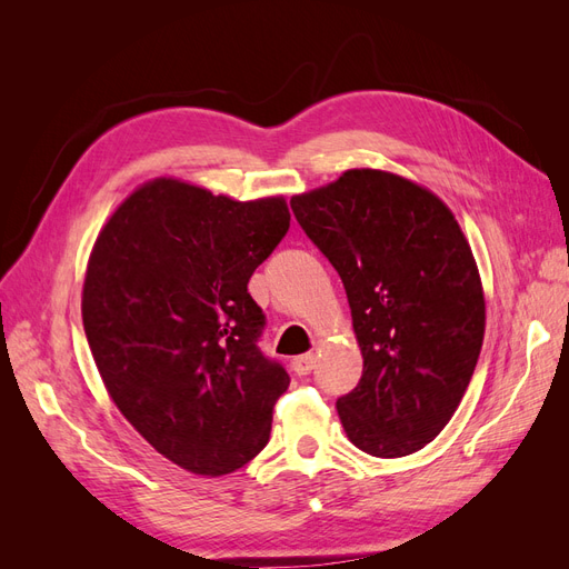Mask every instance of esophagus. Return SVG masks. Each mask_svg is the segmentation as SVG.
Wrapping results in <instances>:
<instances>
[{
  "label": "esophagus",
  "mask_w": 569,
  "mask_h": 569,
  "mask_svg": "<svg viewBox=\"0 0 569 569\" xmlns=\"http://www.w3.org/2000/svg\"><path fill=\"white\" fill-rule=\"evenodd\" d=\"M295 372L297 375H308L313 368H316V356L313 353H303V356H297L295 358Z\"/></svg>",
  "instance_id": "esophagus-1"
}]
</instances>
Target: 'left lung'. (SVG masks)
<instances>
[{"label":"left lung","instance_id":"8db88e82","mask_svg":"<svg viewBox=\"0 0 569 569\" xmlns=\"http://www.w3.org/2000/svg\"><path fill=\"white\" fill-rule=\"evenodd\" d=\"M299 226L347 289L363 377L337 412L356 449L410 456L458 410L485 341L487 303L468 237L432 189L351 168L291 197Z\"/></svg>","mask_w":569,"mask_h":569}]
</instances>
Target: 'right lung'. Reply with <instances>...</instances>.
<instances>
[{"instance_id":"right-lung-1","label":"right lung","mask_w":569,"mask_h":569,"mask_svg":"<svg viewBox=\"0 0 569 569\" xmlns=\"http://www.w3.org/2000/svg\"><path fill=\"white\" fill-rule=\"evenodd\" d=\"M282 194L237 201L153 178L99 230L82 325L123 418L178 468L220 477L263 451L289 375L256 347L249 278L289 230Z\"/></svg>"}]
</instances>
